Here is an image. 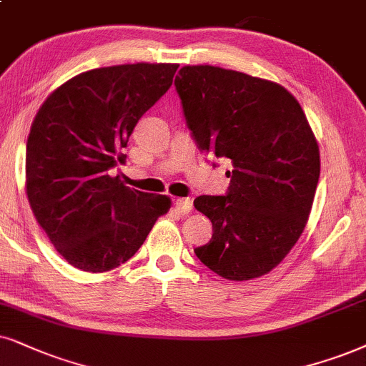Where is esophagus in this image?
Returning <instances> with one entry per match:
<instances>
[{"instance_id": "obj_1", "label": "esophagus", "mask_w": 366, "mask_h": 366, "mask_svg": "<svg viewBox=\"0 0 366 366\" xmlns=\"http://www.w3.org/2000/svg\"><path fill=\"white\" fill-rule=\"evenodd\" d=\"M174 206H175V209H177L179 212L186 214V212H191V209H192V199L179 197V199H175Z\"/></svg>"}]
</instances>
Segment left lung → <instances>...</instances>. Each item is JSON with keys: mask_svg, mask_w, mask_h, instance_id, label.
Instances as JSON below:
<instances>
[{"mask_svg": "<svg viewBox=\"0 0 366 366\" xmlns=\"http://www.w3.org/2000/svg\"><path fill=\"white\" fill-rule=\"evenodd\" d=\"M174 84L197 149L233 165L224 196L194 199L212 223L194 253L223 279L265 275L297 243L316 194L321 162L306 114L285 87L228 69L186 66Z\"/></svg>", "mask_w": 366, "mask_h": 366, "instance_id": "8db88e82", "label": "left lung"}]
</instances>
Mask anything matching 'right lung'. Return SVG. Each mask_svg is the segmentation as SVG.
Returning a JSON list of instances; mask_svg holds the SVG:
<instances>
[{
	"instance_id": "right-lung-1",
	"label": "right lung",
	"mask_w": 366,
	"mask_h": 366,
	"mask_svg": "<svg viewBox=\"0 0 366 366\" xmlns=\"http://www.w3.org/2000/svg\"><path fill=\"white\" fill-rule=\"evenodd\" d=\"M177 64H127L72 77L45 99L26 142V196L57 252L84 272H108L142 247L167 196L127 187L109 170L127 162L138 119L172 86Z\"/></svg>"
}]
</instances>
